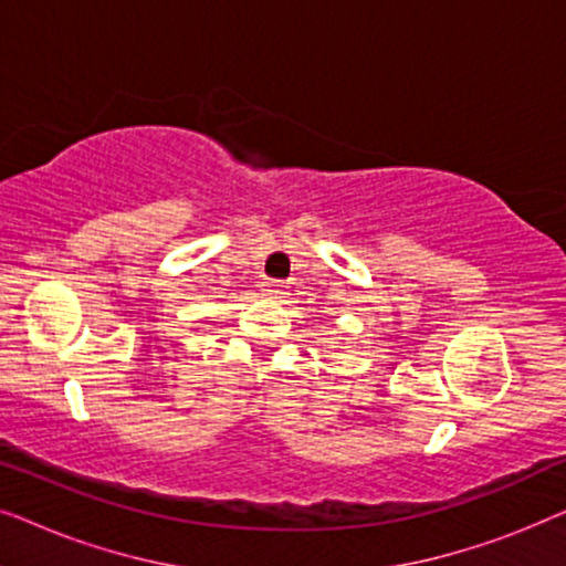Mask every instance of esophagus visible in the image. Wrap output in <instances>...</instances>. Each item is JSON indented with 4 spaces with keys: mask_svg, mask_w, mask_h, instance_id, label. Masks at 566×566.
<instances>
[{
    "mask_svg": "<svg viewBox=\"0 0 566 566\" xmlns=\"http://www.w3.org/2000/svg\"><path fill=\"white\" fill-rule=\"evenodd\" d=\"M265 291H268V296H273V298H283V293H285L281 285H275V283H270Z\"/></svg>",
    "mask_w": 566,
    "mask_h": 566,
    "instance_id": "obj_1",
    "label": "esophagus"
}]
</instances>
